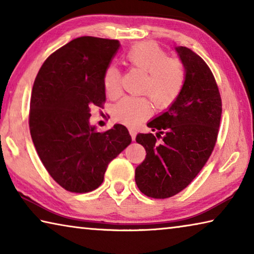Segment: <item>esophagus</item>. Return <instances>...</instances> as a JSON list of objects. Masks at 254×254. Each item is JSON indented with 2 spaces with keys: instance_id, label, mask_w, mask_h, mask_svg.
Here are the masks:
<instances>
[{
  "instance_id": "obj_1",
  "label": "esophagus",
  "mask_w": 254,
  "mask_h": 254,
  "mask_svg": "<svg viewBox=\"0 0 254 254\" xmlns=\"http://www.w3.org/2000/svg\"><path fill=\"white\" fill-rule=\"evenodd\" d=\"M128 132H130V135L132 137V140L134 141L135 140V135H136V131L134 130V128H130V130H128Z\"/></svg>"
}]
</instances>
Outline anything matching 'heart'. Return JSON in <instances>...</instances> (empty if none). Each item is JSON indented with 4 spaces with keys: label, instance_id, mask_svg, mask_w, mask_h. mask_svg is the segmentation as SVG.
Segmentation results:
<instances>
[{
    "label": "heart",
    "instance_id": "1",
    "mask_svg": "<svg viewBox=\"0 0 254 254\" xmlns=\"http://www.w3.org/2000/svg\"><path fill=\"white\" fill-rule=\"evenodd\" d=\"M128 64L145 74L142 93L148 94L158 109H167L177 100L185 84V68L182 62L169 58L163 49L153 42H140L132 46L126 55ZM121 74L111 65L104 72V88L109 96L120 92ZM151 113V104L144 97H124L114 106L117 121L134 127Z\"/></svg>",
    "mask_w": 254,
    "mask_h": 254
}]
</instances>
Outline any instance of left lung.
Returning a JSON list of instances; mask_svg holds the SVG:
<instances>
[{
  "mask_svg": "<svg viewBox=\"0 0 254 254\" xmlns=\"http://www.w3.org/2000/svg\"><path fill=\"white\" fill-rule=\"evenodd\" d=\"M175 50L186 74L182 93L166 112L148 122L152 131L158 130L156 135L139 133L135 137L147 151L135 168V183L152 198H168L192 182L212 154L221 122V95L209 67L186 47Z\"/></svg>",
  "mask_w": 254,
  "mask_h": 254,
  "instance_id": "obj_1",
  "label": "left lung"
}]
</instances>
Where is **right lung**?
Instances as JSON below:
<instances>
[{
  "mask_svg": "<svg viewBox=\"0 0 254 254\" xmlns=\"http://www.w3.org/2000/svg\"><path fill=\"white\" fill-rule=\"evenodd\" d=\"M119 48L118 40L76 38L46 59L34 80L30 133L45 168L68 191L101 186L109 163L132 141L122 124L101 133L89 123L91 107L106 100L104 72Z\"/></svg>",
  "mask_w": 254,
  "mask_h": 254,
  "instance_id": "obj_1",
  "label": "right lung"
}]
</instances>
